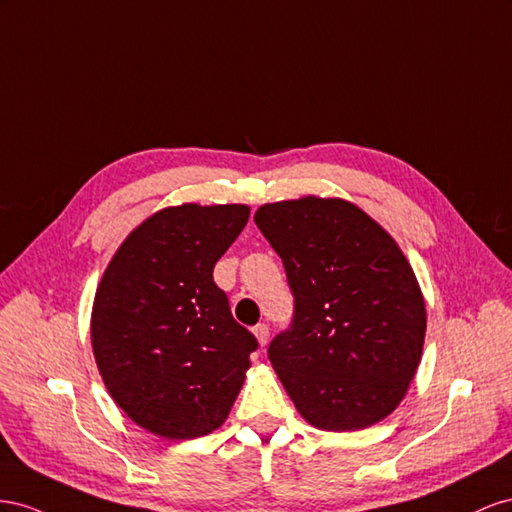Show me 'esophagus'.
<instances>
[{"label": "esophagus", "instance_id": "1", "mask_svg": "<svg viewBox=\"0 0 512 512\" xmlns=\"http://www.w3.org/2000/svg\"><path fill=\"white\" fill-rule=\"evenodd\" d=\"M253 334H255V339H257V343H259V347H266L268 337H270L268 326H266V324H257V326L253 328Z\"/></svg>", "mask_w": 512, "mask_h": 512}]
</instances>
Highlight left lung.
Masks as SVG:
<instances>
[{
  "label": "left lung",
  "instance_id": "left-lung-1",
  "mask_svg": "<svg viewBox=\"0 0 512 512\" xmlns=\"http://www.w3.org/2000/svg\"><path fill=\"white\" fill-rule=\"evenodd\" d=\"M255 223L296 298L294 326L268 356L298 414L321 431H358L390 416L427 332L425 296L401 246L341 197L264 203Z\"/></svg>",
  "mask_w": 512,
  "mask_h": 512
}]
</instances>
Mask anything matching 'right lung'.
Listing matches in <instances>:
<instances>
[{"mask_svg": "<svg viewBox=\"0 0 512 512\" xmlns=\"http://www.w3.org/2000/svg\"><path fill=\"white\" fill-rule=\"evenodd\" d=\"M244 203H180L145 218L96 287L92 349L111 399L165 440L227 420L257 341L231 317L212 270L240 236Z\"/></svg>", "mask_w": 512, "mask_h": 512, "instance_id": "obj_1", "label": "right lung"}]
</instances>
